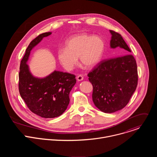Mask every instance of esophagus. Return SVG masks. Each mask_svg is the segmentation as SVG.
I'll return each mask as SVG.
<instances>
[{
    "mask_svg": "<svg viewBox=\"0 0 157 157\" xmlns=\"http://www.w3.org/2000/svg\"><path fill=\"white\" fill-rule=\"evenodd\" d=\"M76 79H77V80H78V81H82V80L84 79V78H83V76H82V75H78V76H77Z\"/></svg>",
    "mask_w": 157,
    "mask_h": 157,
    "instance_id": "esophagus-1",
    "label": "esophagus"
}]
</instances>
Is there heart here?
I'll use <instances>...</instances> for the list:
<instances>
[{"label":"heart","mask_w":157,"mask_h":157,"mask_svg":"<svg viewBox=\"0 0 157 157\" xmlns=\"http://www.w3.org/2000/svg\"><path fill=\"white\" fill-rule=\"evenodd\" d=\"M104 50L102 39L97 36L80 33L70 37L65 42V48L58 51V59L66 70L70 71L78 63L86 68H92L101 61Z\"/></svg>","instance_id":"obj_1"}]
</instances>
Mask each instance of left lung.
<instances>
[{
	"label": "left lung",
	"mask_w": 157,
	"mask_h": 157,
	"mask_svg": "<svg viewBox=\"0 0 157 157\" xmlns=\"http://www.w3.org/2000/svg\"><path fill=\"white\" fill-rule=\"evenodd\" d=\"M109 32L110 48L116 49L118 54L126 55L102 61L87 75L93 86V102L105 113H113L125 107L138 82L136 61L128 54L131 50L119 33Z\"/></svg>",
	"instance_id": "left-lung-1"
}]
</instances>
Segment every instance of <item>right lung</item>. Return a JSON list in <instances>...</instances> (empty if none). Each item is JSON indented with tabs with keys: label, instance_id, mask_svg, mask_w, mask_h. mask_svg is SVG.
<instances>
[{
	"label": "right lung",
	"instance_id": "obj_1",
	"mask_svg": "<svg viewBox=\"0 0 157 157\" xmlns=\"http://www.w3.org/2000/svg\"><path fill=\"white\" fill-rule=\"evenodd\" d=\"M52 32L40 34L33 40L22 58L19 72V93L34 114L43 118L61 116L70 103V93L76 82L74 75L55 70L44 78L32 75L27 61L32 50Z\"/></svg>",
	"mask_w": 157,
	"mask_h": 157
}]
</instances>
